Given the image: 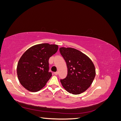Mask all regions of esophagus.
Here are the masks:
<instances>
[{"label": "esophagus", "mask_w": 121, "mask_h": 121, "mask_svg": "<svg viewBox=\"0 0 121 121\" xmlns=\"http://www.w3.org/2000/svg\"><path fill=\"white\" fill-rule=\"evenodd\" d=\"M58 74V72H54V74L56 75H57Z\"/></svg>", "instance_id": "1"}]
</instances>
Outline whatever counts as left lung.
<instances>
[{
    "label": "left lung",
    "mask_w": 121,
    "mask_h": 121,
    "mask_svg": "<svg viewBox=\"0 0 121 121\" xmlns=\"http://www.w3.org/2000/svg\"><path fill=\"white\" fill-rule=\"evenodd\" d=\"M60 52L68 68L67 77L60 79L62 86L73 94H79L85 91L95 76L93 62L86 55L75 48L60 47Z\"/></svg>",
    "instance_id": "left-lung-1"
}]
</instances>
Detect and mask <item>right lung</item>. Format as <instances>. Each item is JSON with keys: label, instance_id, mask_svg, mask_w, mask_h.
Segmentation results:
<instances>
[{"label": "right lung", "instance_id": "right-lung-1", "mask_svg": "<svg viewBox=\"0 0 121 121\" xmlns=\"http://www.w3.org/2000/svg\"><path fill=\"white\" fill-rule=\"evenodd\" d=\"M58 46L42 43L29 48L18 62L17 75L21 85L31 92L45 86L52 76L49 72V58L56 53Z\"/></svg>", "mask_w": 121, "mask_h": 121}]
</instances>
